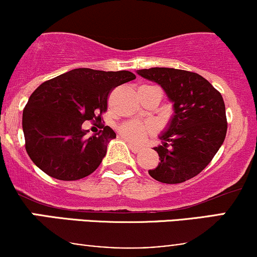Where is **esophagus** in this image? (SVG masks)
Listing matches in <instances>:
<instances>
[{"label": "esophagus", "instance_id": "obj_1", "mask_svg": "<svg viewBox=\"0 0 257 257\" xmlns=\"http://www.w3.org/2000/svg\"><path fill=\"white\" fill-rule=\"evenodd\" d=\"M128 146L131 147V150H132V151L134 152V153H138V152H140V150H141L140 147L137 146V145H134V144H132V143H128Z\"/></svg>", "mask_w": 257, "mask_h": 257}]
</instances>
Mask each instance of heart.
<instances>
[{"instance_id":"b5f03b06","label":"heart","mask_w":257,"mask_h":257,"mask_svg":"<svg viewBox=\"0 0 257 257\" xmlns=\"http://www.w3.org/2000/svg\"><path fill=\"white\" fill-rule=\"evenodd\" d=\"M150 128L145 123H141L139 120H128L118 125V133L125 140L131 143L139 144L144 140L149 134Z\"/></svg>"}]
</instances>
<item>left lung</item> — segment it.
I'll use <instances>...</instances> for the list:
<instances>
[{"label": "left lung", "instance_id": "8db88e82", "mask_svg": "<svg viewBox=\"0 0 257 257\" xmlns=\"http://www.w3.org/2000/svg\"><path fill=\"white\" fill-rule=\"evenodd\" d=\"M156 82L174 102L170 124L155 147L161 163L149 170L163 184H181L208 166L226 138L227 118L222 95L196 72L169 67L138 70Z\"/></svg>", "mask_w": 257, "mask_h": 257}]
</instances>
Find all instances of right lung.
I'll use <instances>...</instances> for the list:
<instances>
[{
	"label": "right lung",
	"instance_id": "right-lung-1",
	"mask_svg": "<svg viewBox=\"0 0 257 257\" xmlns=\"http://www.w3.org/2000/svg\"><path fill=\"white\" fill-rule=\"evenodd\" d=\"M135 78L129 71L75 69L43 82L23 111L25 150L31 161L63 181L90 175L116 133L102 125L104 131L88 138L82 124L101 120L111 91Z\"/></svg>",
	"mask_w": 257,
	"mask_h": 257
}]
</instances>
